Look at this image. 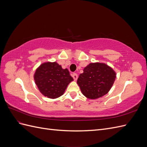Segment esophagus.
Instances as JSON below:
<instances>
[{"mask_svg":"<svg viewBox=\"0 0 147 147\" xmlns=\"http://www.w3.org/2000/svg\"><path fill=\"white\" fill-rule=\"evenodd\" d=\"M72 77L74 78V79L75 80H77V78H78V75L76 73H74L72 74Z\"/></svg>","mask_w":147,"mask_h":147,"instance_id":"34e87169","label":"esophagus"}]
</instances>
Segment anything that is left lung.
I'll use <instances>...</instances> for the list:
<instances>
[{"label": "left lung", "instance_id": "1", "mask_svg": "<svg viewBox=\"0 0 147 147\" xmlns=\"http://www.w3.org/2000/svg\"><path fill=\"white\" fill-rule=\"evenodd\" d=\"M116 78L115 71L104 63H90L79 75L77 84L87 98L96 99L107 94Z\"/></svg>", "mask_w": 147, "mask_h": 147}]
</instances>
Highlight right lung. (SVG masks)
<instances>
[{
    "mask_svg": "<svg viewBox=\"0 0 147 147\" xmlns=\"http://www.w3.org/2000/svg\"><path fill=\"white\" fill-rule=\"evenodd\" d=\"M34 80L43 95L56 99L64 94L68 84L74 79L67 69H63L56 62H47L37 69Z\"/></svg>",
    "mask_w": 147,
    "mask_h": 147,
    "instance_id": "obj_1",
    "label": "right lung"
}]
</instances>
